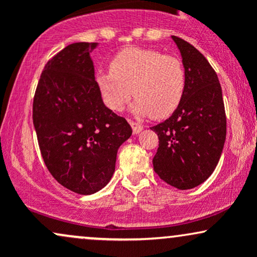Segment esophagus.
I'll return each mask as SVG.
<instances>
[{
	"mask_svg": "<svg viewBox=\"0 0 257 257\" xmlns=\"http://www.w3.org/2000/svg\"><path fill=\"white\" fill-rule=\"evenodd\" d=\"M129 123H131V125H132V128H133V133H134V134H139V133H140L144 129L143 125L139 124V123L133 122V120H129Z\"/></svg>",
	"mask_w": 257,
	"mask_h": 257,
	"instance_id": "1",
	"label": "esophagus"
}]
</instances>
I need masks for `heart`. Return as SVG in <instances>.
I'll use <instances>...</instances> for the list:
<instances>
[{
	"instance_id": "b5f03b06",
	"label": "heart",
	"mask_w": 257,
	"mask_h": 257,
	"mask_svg": "<svg viewBox=\"0 0 257 257\" xmlns=\"http://www.w3.org/2000/svg\"><path fill=\"white\" fill-rule=\"evenodd\" d=\"M110 69L98 72L96 84L112 110H122L134 94L131 111L135 116L164 118L181 102L186 72L178 58L153 49L128 48L112 59Z\"/></svg>"
}]
</instances>
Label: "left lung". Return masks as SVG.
<instances>
[{
	"label": "left lung",
	"mask_w": 257,
	"mask_h": 257,
	"mask_svg": "<svg viewBox=\"0 0 257 257\" xmlns=\"http://www.w3.org/2000/svg\"><path fill=\"white\" fill-rule=\"evenodd\" d=\"M182 58L186 87L169 118L152 126L159 146L153 169L167 184L190 190L213 174L226 140V113L216 72L204 55L172 36Z\"/></svg>",
	"instance_id": "8db88e82"
}]
</instances>
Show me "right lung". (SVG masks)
I'll return each mask as SVG.
<instances>
[{
	"mask_svg": "<svg viewBox=\"0 0 257 257\" xmlns=\"http://www.w3.org/2000/svg\"><path fill=\"white\" fill-rule=\"evenodd\" d=\"M96 47L72 43L54 55L44 66L32 106L46 167L78 194H93L108 184L117 151L133 133L102 101L90 58Z\"/></svg>",
	"mask_w": 257,
	"mask_h": 257,
	"instance_id": "obj_1",
	"label": "right lung"
}]
</instances>
